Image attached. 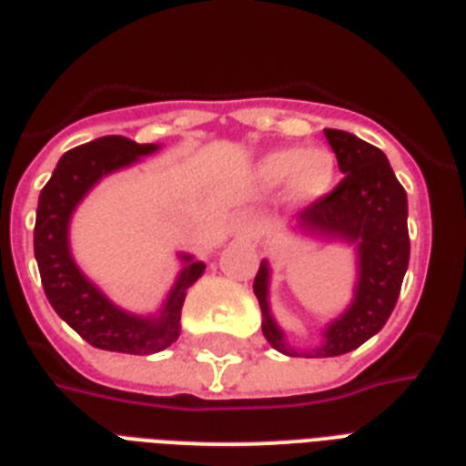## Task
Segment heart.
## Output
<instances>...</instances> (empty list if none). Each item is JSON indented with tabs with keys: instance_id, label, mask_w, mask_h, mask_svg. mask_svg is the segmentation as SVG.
Masks as SVG:
<instances>
[{
	"instance_id": "heart-1",
	"label": "heart",
	"mask_w": 466,
	"mask_h": 466,
	"mask_svg": "<svg viewBox=\"0 0 466 466\" xmlns=\"http://www.w3.org/2000/svg\"><path fill=\"white\" fill-rule=\"evenodd\" d=\"M258 181L263 186H280L288 181L292 200L317 203L333 188L336 157L324 147L276 149L258 161Z\"/></svg>"
}]
</instances>
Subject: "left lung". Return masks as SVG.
Wrapping results in <instances>:
<instances>
[{
    "mask_svg": "<svg viewBox=\"0 0 466 466\" xmlns=\"http://www.w3.org/2000/svg\"><path fill=\"white\" fill-rule=\"evenodd\" d=\"M343 178L336 188L298 215L302 232L355 244L358 285L353 302L324 329V340L311 350L288 346L268 307V261H261L254 292L263 311V336L290 358H333L362 346L390 319L409 268V203L382 149L343 130H324Z\"/></svg>",
    "mask_w": 466,
    "mask_h": 466,
    "instance_id": "left-lung-1",
    "label": "left lung"
}]
</instances>
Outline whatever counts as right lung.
Here are the masks:
<instances>
[{
  "label": "right lung",
  "instance_id": "add662e5",
  "mask_svg": "<svg viewBox=\"0 0 466 466\" xmlns=\"http://www.w3.org/2000/svg\"><path fill=\"white\" fill-rule=\"evenodd\" d=\"M159 145L137 142L106 135L98 140L69 149L57 161L50 181L40 190L33 251L38 261L40 280L47 302L86 343L101 350L130 355L159 353L181 333V307L186 290L203 276L205 263L181 254L186 263L176 278L174 288L164 299L157 317H137L120 309L84 276L69 251V219L82 198L104 176L157 152Z\"/></svg>",
  "mask_w": 466,
  "mask_h": 466
}]
</instances>
